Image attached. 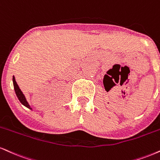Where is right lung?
<instances>
[{
    "mask_svg": "<svg viewBox=\"0 0 160 160\" xmlns=\"http://www.w3.org/2000/svg\"><path fill=\"white\" fill-rule=\"evenodd\" d=\"M12 82H13V86H14V89H15V94H16V95H17V97H18L19 101H20L21 103H22V104L24 106V107H28V108L30 109H32L31 107H30V106L29 105L28 102L27 101L26 98H25L24 95L23 94L22 90L20 89V88H19L18 85L17 84L16 81H15V79L14 76H13V78H12Z\"/></svg>",
    "mask_w": 160,
    "mask_h": 160,
    "instance_id": "1",
    "label": "right lung"
}]
</instances>
